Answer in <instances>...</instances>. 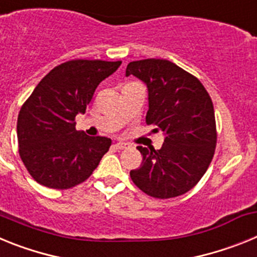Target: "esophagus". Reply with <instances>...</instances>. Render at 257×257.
<instances>
[{
  "instance_id": "34e87169",
  "label": "esophagus",
  "mask_w": 257,
  "mask_h": 257,
  "mask_svg": "<svg viewBox=\"0 0 257 257\" xmlns=\"http://www.w3.org/2000/svg\"><path fill=\"white\" fill-rule=\"evenodd\" d=\"M114 147L117 149H126V148H128V147H130V144H127V143L119 142V143H115Z\"/></svg>"
}]
</instances>
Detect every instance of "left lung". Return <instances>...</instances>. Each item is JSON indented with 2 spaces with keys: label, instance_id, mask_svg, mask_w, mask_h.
I'll return each instance as SVG.
<instances>
[{
  "label": "left lung",
  "instance_id": "left-lung-1",
  "mask_svg": "<svg viewBox=\"0 0 257 257\" xmlns=\"http://www.w3.org/2000/svg\"><path fill=\"white\" fill-rule=\"evenodd\" d=\"M131 74L148 87L147 124L165 136L161 149L138 147L143 162L131 170V179L154 198L181 196L201 180L215 153L212 100L197 77L165 59L131 61L126 76Z\"/></svg>",
  "mask_w": 257,
  "mask_h": 257
}]
</instances>
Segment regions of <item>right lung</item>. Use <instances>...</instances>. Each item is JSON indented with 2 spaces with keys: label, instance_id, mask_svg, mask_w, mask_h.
<instances>
[{
  "label": "right lung",
  "instance_id": "obj_1",
  "mask_svg": "<svg viewBox=\"0 0 257 257\" xmlns=\"http://www.w3.org/2000/svg\"><path fill=\"white\" fill-rule=\"evenodd\" d=\"M122 61H65L41 79L18 115L19 154L31 176L44 187L69 189L90 178L112 140L76 130L99 83Z\"/></svg>",
  "mask_w": 257,
  "mask_h": 257
}]
</instances>
